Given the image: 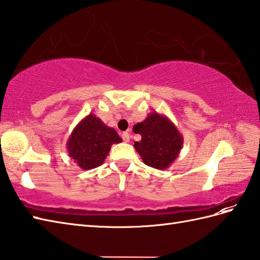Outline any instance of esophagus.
I'll use <instances>...</instances> for the list:
<instances>
[{"label": "esophagus", "mask_w": 260, "mask_h": 260, "mask_svg": "<svg viewBox=\"0 0 260 260\" xmlns=\"http://www.w3.org/2000/svg\"><path fill=\"white\" fill-rule=\"evenodd\" d=\"M122 137H123V141L125 143H128L129 140H131V135H129V133H127V132H124L122 134Z\"/></svg>", "instance_id": "obj_1"}]
</instances>
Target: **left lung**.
Instances as JSON below:
<instances>
[{"label":"left lung","mask_w":260,"mask_h":260,"mask_svg":"<svg viewBox=\"0 0 260 260\" xmlns=\"http://www.w3.org/2000/svg\"><path fill=\"white\" fill-rule=\"evenodd\" d=\"M133 131L142 136L134 143L136 152L147 166L166 170L178 157L184 138L176 126L167 116L153 112L143 122L137 123Z\"/></svg>","instance_id":"8db88e82"}]
</instances>
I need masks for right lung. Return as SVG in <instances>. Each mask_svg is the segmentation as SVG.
Returning a JSON list of instances; mask_svg holds the SVG:
<instances>
[{
    "label": "right lung",
    "instance_id": "1",
    "mask_svg": "<svg viewBox=\"0 0 260 260\" xmlns=\"http://www.w3.org/2000/svg\"><path fill=\"white\" fill-rule=\"evenodd\" d=\"M122 142L117 132L108 127L94 114L78 123L66 143L69 155L84 171L101 166L110 153L113 144Z\"/></svg>",
    "mask_w": 260,
    "mask_h": 260
}]
</instances>
